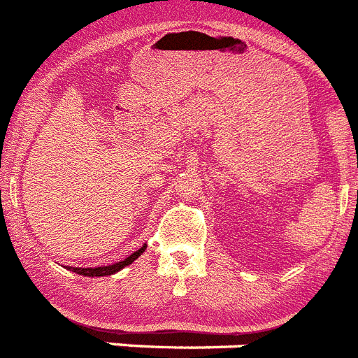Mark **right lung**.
Returning a JSON list of instances; mask_svg holds the SVG:
<instances>
[{"label": "right lung", "instance_id": "add662e5", "mask_svg": "<svg viewBox=\"0 0 358 358\" xmlns=\"http://www.w3.org/2000/svg\"><path fill=\"white\" fill-rule=\"evenodd\" d=\"M147 245H142V248L138 249V251H134L133 255H129L125 260H122V262H116V264H110V266H101V267H72V271L78 273V275H83V276H109V275H114V273H118L120 269H123V267H127L129 264H133L134 260H136L140 255L145 251Z\"/></svg>", "mask_w": 358, "mask_h": 358}]
</instances>
